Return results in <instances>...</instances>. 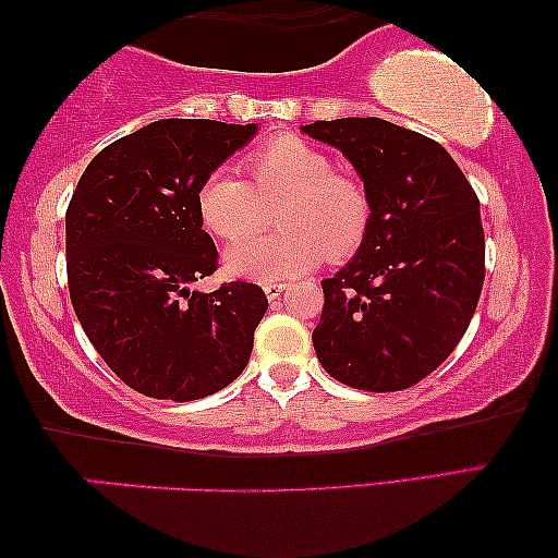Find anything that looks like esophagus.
I'll use <instances>...</instances> for the list:
<instances>
[{
  "mask_svg": "<svg viewBox=\"0 0 558 558\" xmlns=\"http://www.w3.org/2000/svg\"><path fill=\"white\" fill-rule=\"evenodd\" d=\"M284 289H287L284 281H264V292H266V296H269V300H277V296L284 292Z\"/></svg>",
  "mask_w": 558,
  "mask_h": 558,
  "instance_id": "1",
  "label": "esophagus"
}]
</instances>
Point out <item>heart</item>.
I'll list each match as a JSON object with an SVG mask.
<instances>
[{"label": "heart", "mask_w": 558, "mask_h": 558, "mask_svg": "<svg viewBox=\"0 0 558 558\" xmlns=\"http://www.w3.org/2000/svg\"><path fill=\"white\" fill-rule=\"evenodd\" d=\"M251 182L218 170L197 190L205 228L223 241H240L279 204L284 229L233 246L226 269L239 277L287 279L327 262H345L373 226V195L361 178L335 170L332 157L300 136L281 134L246 159Z\"/></svg>", "instance_id": "heart-1"}]
</instances>
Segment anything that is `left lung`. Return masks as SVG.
Instances as JSON below:
<instances>
[{
	"label": "left lung",
	"instance_id": "1",
	"mask_svg": "<svg viewBox=\"0 0 558 558\" xmlns=\"http://www.w3.org/2000/svg\"><path fill=\"white\" fill-rule=\"evenodd\" d=\"M373 195L368 239L323 281L312 332L323 368L361 391H401L447 361L468 332L485 281L480 201L439 142L391 121H315Z\"/></svg>",
	"mask_w": 558,
	"mask_h": 558
}]
</instances>
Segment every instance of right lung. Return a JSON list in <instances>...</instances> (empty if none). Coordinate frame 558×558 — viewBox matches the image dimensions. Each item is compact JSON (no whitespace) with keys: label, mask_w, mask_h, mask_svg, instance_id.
Wrapping results in <instances>:
<instances>
[{"label":"right lung","mask_w":558,"mask_h":558,"mask_svg":"<svg viewBox=\"0 0 558 558\" xmlns=\"http://www.w3.org/2000/svg\"><path fill=\"white\" fill-rule=\"evenodd\" d=\"M254 124L162 119L90 159L65 210L68 292L83 332L129 388L195 401L246 368L269 300L248 281L190 284L218 269L197 190Z\"/></svg>","instance_id":"1"}]
</instances>
